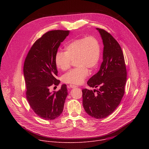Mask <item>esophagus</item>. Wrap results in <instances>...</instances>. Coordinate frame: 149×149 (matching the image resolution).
I'll return each mask as SVG.
<instances>
[{
    "mask_svg": "<svg viewBox=\"0 0 149 149\" xmlns=\"http://www.w3.org/2000/svg\"><path fill=\"white\" fill-rule=\"evenodd\" d=\"M76 87H77V86L73 85V84H70L68 86V88H76Z\"/></svg>",
    "mask_w": 149,
    "mask_h": 149,
    "instance_id": "1",
    "label": "esophagus"
}]
</instances>
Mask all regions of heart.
Instances as JSON below:
<instances>
[{"label": "heart", "instance_id": "obj_1", "mask_svg": "<svg viewBox=\"0 0 149 149\" xmlns=\"http://www.w3.org/2000/svg\"><path fill=\"white\" fill-rule=\"evenodd\" d=\"M100 57V46L98 40L88 36L74 40L65 46V52L57 51L55 62L57 67L65 71L75 61L77 66L65 73L63 77L64 83L80 84L88 76V69L93 70L97 65Z\"/></svg>", "mask_w": 149, "mask_h": 149}]
</instances>
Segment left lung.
I'll return each mask as SVG.
<instances>
[{"label":"left lung","instance_id":"obj_1","mask_svg":"<svg viewBox=\"0 0 149 149\" xmlns=\"http://www.w3.org/2000/svg\"><path fill=\"white\" fill-rule=\"evenodd\" d=\"M96 29L104 44L103 61L100 70L87 81L90 87H98L97 90H82L83 105L89 115L103 119L111 114L120 103L125 94L127 70L119 43L105 30Z\"/></svg>","mask_w":149,"mask_h":149}]
</instances>
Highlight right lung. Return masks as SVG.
Masks as SVG:
<instances>
[{
    "mask_svg": "<svg viewBox=\"0 0 149 149\" xmlns=\"http://www.w3.org/2000/svg\"><path fill=\"white\" fill-rule=\"evenodd\" d=\"M68 30H52L38 38L29 50L23 65L26 97L33 111L45 120H53L63 112L68 95L66 85L50 93V86L58 85L55 55Z\"/></svg>",
    "mask_w": 149,
    "mask_h": 149,
    "instance_id": "add662e5",
    "label": "right lung"
}]
</instances>
